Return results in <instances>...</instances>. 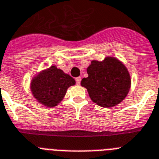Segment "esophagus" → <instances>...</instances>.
Instances as JSON below:
<instances>
[{
    "label": "esophagus",
    "instance_id": "esophagus-1",
    "mask_svg": "<svg viewBox=\"0 0 159 159\" xmlns=\"http://www.w3.org/2000/svg\"><path fill=\"white\" fill-rule=\"evenodd\" d=\"M76 83H77V85H79L80 83H81V77H78L76 78Z\"/></svg>",
    "mask_w": 159,
    "mask_h": 159
}]
</instances>
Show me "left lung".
<instances>
[{
    "label": "left lung",
    "mask_w": 159,
    "mask_h": 159,
    "mask_svg": "<svg viewBox=\"0 0 159 159\" xmlns=\"http://www.w3.org/2000/svg\"><path fill=\"white\" fill-rule=\"evenodd\" d=\"M88 77L81 82L91 99L102 107H112L120 103L130 88V76L125 66L115 57L102 62L93 60L87 69Z\"/></svg>",
    "instance_id": "1"
}]
</instances>
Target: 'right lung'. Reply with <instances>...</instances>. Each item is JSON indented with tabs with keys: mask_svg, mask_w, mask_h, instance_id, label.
<instances>
[{
	"mask_svg": "<svg viewBox=\"0 0 159 159\" xmlns=\"http://www.w3.org/2000/svg\"><path fill=\"white\" fill-rule=\"evenodd\" d=\"M75 83L71 76L52 66L32 80L31 90L41 104L53 107L62 101L67 88Z\"/></svg>",
	"mask_w": 159,
	"mask_h": 159,
	"instance_id": "1",
	"label": "right lung"
}]
</instances>
